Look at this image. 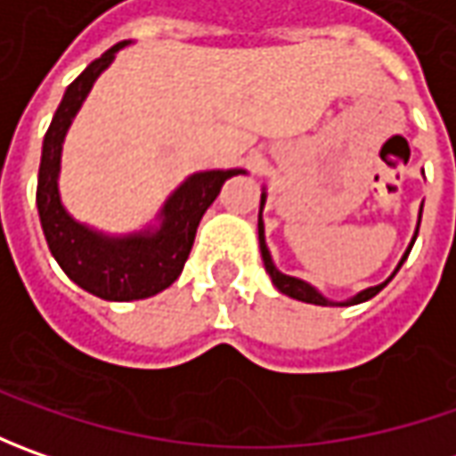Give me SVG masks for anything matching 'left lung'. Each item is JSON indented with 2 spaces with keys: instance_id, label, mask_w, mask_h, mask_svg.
Masks as SVG:
<instances>
[{
  "instance_id": "1",
  "label": "left lung",
  "mask_w": 456,
  "mask_h": 456,
  "mask_svg": "<svg viewBox=\"0 0 456 456\" xmlns=\"http://www.w3.org/2000/svg\"><path fill=\"white\" fill-rule=\"evenodd\" d=\"M264 205H266V187H261V208H258V246H261V258H264L266 273L272 276L273 287L281 291V294H287V297L297 299V302H306V305H317V306H353V305H360V302H368V299H373L378 291L383 289V287H386V284L394 279L395 273H398V269L403 266V261H406V258H409V254H411L413 240H416V236H419V225H421V210H424V202H421L411 243H409V248L403 251L401 261L395 264L394 273H391L386 281L376 284V287H368V289L358 291V294H353V297H347V299L338 302V299H330V297H324L322 291L317 289V287H312V284H309V281H305V279H297V276H289V273H284L276 269V264H273V258H272V251H269V246H266V228H264V216H261V213H264Z\"/></svg>"
}]
</instances>
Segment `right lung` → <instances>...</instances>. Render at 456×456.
Segmentation results:
<instances>
[{
    "mask_svg": "<svg viewBox=\"0 0 456 456\" xmlns=\"http://www.w3.org/2000/svg\"><path fill=\"white\" fill-rule=\"evenodd\" d=\"M129 40L109 47L73 80L43 139L37 175V213L50 254L73 284L106 302H134L165 291L183 273L205 210L218 198L225 180L246 169H202L187 175L169 195L159 213L132 233H106L73 218L61 198L62 144L73 118L91 94L98 76L114 62Z\"/></svg>",
    "mask_w": 456,
    "mask_h": 456,
    "instance_id": "1",
    "label": "right lung"
}]
</instances>
